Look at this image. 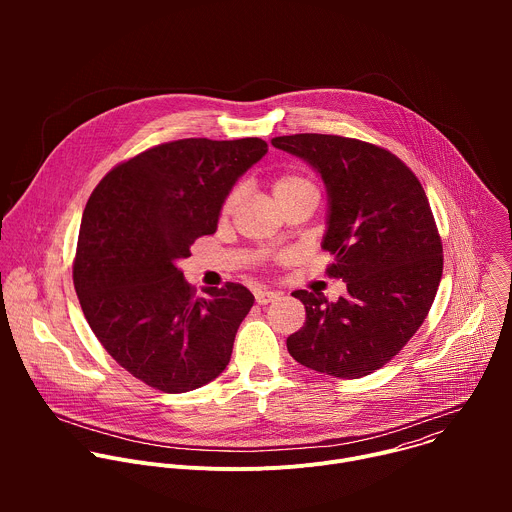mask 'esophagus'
Wrapping results in <instances>:
<instances>
[{
    "mask_svg": "<svg viewBox=\"0 0 512 512\" xmlns=\"http://www.w3.org/2000/svg\"><path fill=\"white\" fill-rule=\"evenodd\" d=\"M277 298H279L277 291H269V289H255V300H257V304H261V306L271 304V302H275Z\"/></svg>",
    "mask_w": 512,
    "mask_h": 512,
    "instance_id": "34e87169",
    "label": "esophagus"
}]
</instances>
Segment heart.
I'll return each mask as SVG.
<instances>
[{"mask_svg": "<svg viewBox=\"0 0 512 512\" xmlns=\"http://www.w3.org/2000/svg\"><path fill=\"white\" fill-rule=\"evenodd\" d=\"M298 192H316L314 184L302 176H281L275 180L273 184V194L275 198H283V196H289V194H298ZM241 194L243 190L241 188H235L227 198H225V204H223V214H231L233 208L239 204L241 200Z\"/></svg>", "mask_w": 512, "mask_h": 512, "instance_id": "obj_1", "label": "heart"}]
</instances>
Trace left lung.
<instances>
[{
    "mask_svg": "<svg viewBox=\"0 0 512 512\" xmlns=\"http://www.w3.org/2000/svg\"><path fill=\"white\" fill-rule=\"evenodd\" d=\"M271 145L304 160L328 196L322 247L346 296L294 291L306 324L287 338L304 367L340 379L381 369L423 324L442 279V241L415 174L391 152L340 135L296 133Z\"/></svg>",
    "mask_w": 512,
    "mask_h": 512,
    "instance_id": "1",
    "label": "left lung"
}]
</instances>
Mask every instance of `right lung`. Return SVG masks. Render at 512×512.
I'll list each match as a JSON object with an SVG mask.
<instances>
[{"instance_id": "right-lung-1", "label": "right lung", "mask_w": 512, "mask_h": 512, "mask_svg": "<svg viewBox=\"0 0 512 512\" xmlns=\"http://www.w3.org/2000/svg\"><path fill=\"white\" fill-rule=\"evenodd\" d=\"M259 137H190L156 145L113 168L83 212L75 289L103 348L164 393L221 375L255 298L241 283L196 296L178 267L212 235L225 198L263 156Z\"/></svg>"}]
</instances>
